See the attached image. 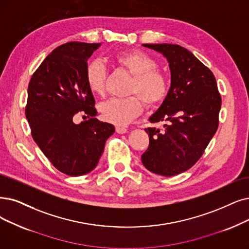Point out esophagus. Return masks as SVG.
<instances>
[{
    "label": "esophagus",
    "mask_w": 249,
    "mask_h": 249,
    "mask_svg": "<svg viewBox=\"0 0 249 249\" xmlns=\"http://www.w3.org/2000/svg\"><path fill=\"white\" fill-rule=\"evenodd\" d=\"M115 131H116V133H118V134H124V133H126L127 128L124 127V126H119V125H117V126L115 127Z\"/></svg>",
    "instance_id": "obj_1"
}]
</instances>
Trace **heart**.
Instances as JSON below:
<instances>
[{"mask_svg": "<svg viewBox=\"0 0 249 249\" xmlns=\"http://www.w3.org/2000/svg\"><path fill=\"white\" fill-rule=\"evenodd\" d=\"M112 60L130 73L133 78L128 88L127 98H111L99 106V110L106 122L116 125H125L140 115L142 102L147 107L161 103L168 91L166 75L157 69L155 59L141 50H131L117 53ZM106 68L99 60H93L87 66L86 78L90 91L102 95L105 89Z\"/></svg>", "mask_w": 249, "mask_h": 249, "instance_id": "heart-1", "label": "heart"}]
</instances>
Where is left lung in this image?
Segmentation results:
<instances>
[{"instance_id":"8db88e82","label":"left lung","mask_w":249,"mask_h":249,"mask_svg":"<svg viewBox=\"0 0 249 249\" xmlns=\"http://www.w3.org/2000/svg\"><path fill=\"white\" fill-rule=\"evenodd\" d=\"M168 61L172 83L149 121L164 123L162 130L145 128L149 146L142 154L148 171L171 177L192 167L218 126L222 98L213 73L187 49L173 44H144Z\"/></svg>"}]
</instances>
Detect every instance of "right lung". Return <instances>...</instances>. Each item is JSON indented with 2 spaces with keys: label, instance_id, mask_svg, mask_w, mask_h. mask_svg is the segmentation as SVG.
Returning a JSON list of instances; mask_svg holds the SVG:
<instances>
[{
  "label": "right lung",
  "instance_id": "right-lung-1",
  "mask_svg": "<svg viewBox=\"0 0 249 249\" xmlns=\"http://www.w3.org/2000/svg\"><path fill=\"white\" fill-rule=\"evenodd\" d=\"M100 44L71 42L50 53L28 84L25 115L35 142L59 172L77 177L98 164L114 126L98 121L87 84L88 58ZM79 113L90 118L73 123Z\"/></svg>",
  "mask_w": 249,
  "mask_h": 249
}]
</instances>
